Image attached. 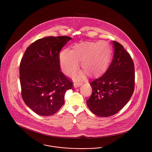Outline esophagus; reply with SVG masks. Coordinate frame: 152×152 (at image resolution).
I'll return each instance as SVG.
<instances>
[{"label": "esophagus", "mask_w": 152, "mask_h": 152, "mask_svg": "<svg viewBox=\"0 0 152 152\" xmlns=\"http://www.w3.org/2000/svg\"><path fill=\"white\" fill-rule=\"evenodd\" d=\"M82 84H83L82 83H75L74 86H75V87H80Z\"/></svg>", "instance_id": "obj_1"}]
</instances>
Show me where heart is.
Segmentation results:
<instances>
[{
  "label": "heart",
  "mask_w": 152,
  "mask_h": 152,
  "mask_svg": "<svg viewBox=\"0 0 152 152\" xmlns=\"http://www.w3.org/2000/svg\"><path fill=\"white\" fill-rule=\"evenodd\" d=\"M110 56V44L101 40L77 44L72 50H64L61 53L60 61L61 69L66 75H72L78 68V61H81V67L88 75L97 76L106 69ZM83 76V74H80L77 80Z\"/></svg>",
  "instance_id": "1"
}]
</instances>
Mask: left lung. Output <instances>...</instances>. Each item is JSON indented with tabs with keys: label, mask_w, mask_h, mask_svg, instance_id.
<instances>
[{
	"label": "left lung",
	"mask_w": 152,
	"mask_h": 152,
	"mask_svg": "<svg viewBox=\"0 0 152 152\" xmlns=\"http://www.w3.org/2000/svg\"><path fill=\"white\" fill-rule=\"evenodd\" d=\"M114 56L107 71L91 82L92 93L87 106L95 115L108 117L118 113L128 102L134 89V66L124 46L113 41Z\"/></svg>",
	"instance_id": "left-lung-1"
}]
</instances>
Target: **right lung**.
I'll return each instance as SVG.
<instances>
[{
	"label": "right lung",
	"instance_id": "obj_1",
	"mask_svg": "<svg viewBox=\"0 0 152 152\" xmlns=\"http://www.w3.org/2000/svg\"><path fill=\"white\" fill-rule=\"evenodd\" d=\"M72 38L44 37L31 44L20 64L21 94L24 103L39 115L56 113L64 104L72 82L60 70V51Z\"/></svg>",
	"mask_w": 152,
	"mask_h": 152
}]
</instances>
